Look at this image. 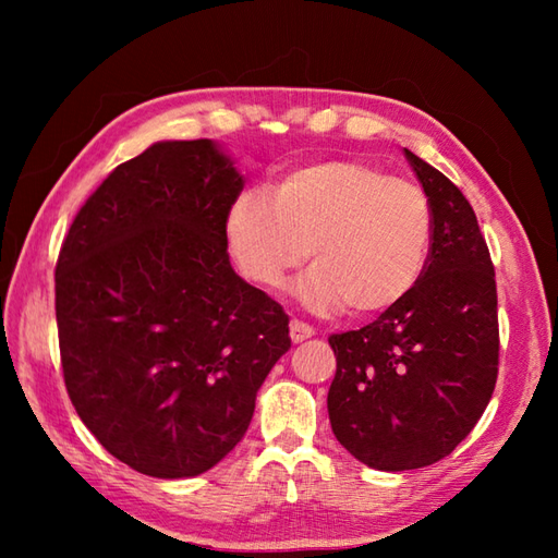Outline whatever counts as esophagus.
<instances>
[{
    "instance_id": "esophagus-1",
    "label": "esophagus",
    "mask_w": 558,
    "mask_h": 558,
    "mask_svg": "<svg viewBox=\"0 0 558 558\" xmlns=\"http://www.w3.org/2000/svg\"><path fill=\"white\" fill-rule=\"evenodd\" d=\"M314 333H316V330L310 324L300 322V318H292V322H290V338H292V342H302L306 338H312Z\"/></svg>"
}]
</instances>
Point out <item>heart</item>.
Instances as JSON below:
<instances>
[{
  "label": "heart",
  "mask_w": 558,
  "mask_h": 558,
  "mask_svg": "<svg viewBox=\"0 0 558 558\" xmlns=\"http://www.w3.org/2000/svg\"><path fill=\"white\" fill-rule=\"evenodd\" d=\"M230 252L260 288H280L306 258L298 294L316 310L381 314L417 286L432 252L424 189L362 160L304 165L240 194L225 216Z\"/></svg>",
  "instance_id": "obj_1"
}]
</instances>
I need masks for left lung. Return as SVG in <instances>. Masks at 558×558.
Returning a JSON list of instances; mask_svg holds the SVG:
<instances>
[{"instance_id":"8db88e82","label":"left lung","mask_w":558,"mask_h":558,"mask_svg":"<svg viewBox=\"0 0 558 558\" xmlns=\"http://www.w3.org/2000/svg\"><path fill=\"white\" fill-rule=\"evenodd\" d=\"M434 216L426 268L405 300L328 338L338 369L328 417L338 441L386 472L434 465L487 410L499 376L489 246L470 201L405 148Z\"/></svg>"}]
</instances>
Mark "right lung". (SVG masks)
<instances>
[{
	"mask_svg": "<svg viewBox=\"0 0 558 558\" xmlns=\"http://www.w3.org/2000/svg\"><path fill=\"white\" fill-rule=\"evenodd\" d=\"M244 182L208 138L165 141L108 174L59 248L66 393L141 475L194 477L230 453L290 318L230 266L225 216Z\"/></svg>",
	"mask_w": 558,
	"mask_h": 558,
	"instance_id": "add662e5",
	"label": "right lung"
}]
</instances>
